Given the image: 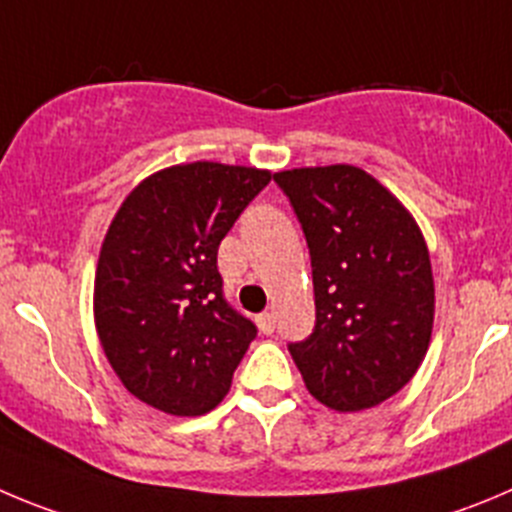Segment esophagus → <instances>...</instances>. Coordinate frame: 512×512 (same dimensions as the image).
Listing matches in <instances>:
<instances>
[{
  "instance_id": "34e87169",
  "label": "esophagus",
  "mask_w": 512,
  "mask_h": 512,
  "mask_svg": "<svg viewBox=\"0 0 512 512\" xmlns=\"http://www.w3.org/2000/svg\"><path fill=\"white\" fill-rule=\"evenodd\" d=\"M257 328H260V333L270 336V333L275 331V315H272V313H260V315H257Z\"/></svg>"
}]
</instances>
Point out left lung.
<instances>
[{"label":"left lung","mask_w":512,"mask_h":512,"mask_svg":"<svg viewBox=\"0 0 512 512\" xmlns=\"http://www.w3.org/2000/svg\"><path fill=\"white\" fill-rule=\"evenodd\" d=\"M310 250L315 328L290 343L305 389L361 412L417 374L434 323L427 242L386 186L348 164L275 174Z\"/></svg>","instance_id":"left-lung-1"}]
</instances>
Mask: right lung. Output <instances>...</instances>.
<instances>
[{"mask_svg": "<svg viewBox=\"0 0 512 512\" xmlns=\"http://www.w3.org/2000/svg\"><path fill=\"white\" fill-rule=\"evenodd\" d=\"M270 171L214 161L143 179L113 217L95 270V328L136 399L174 417L217 407L255 341L250 318L224 300L219 242Z\"/></svg>", "mask_w": 512, "mask_h": 512, "instance_id": "obj_1", "label": "right lung"}]
</instances>
